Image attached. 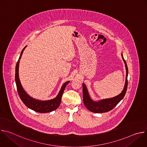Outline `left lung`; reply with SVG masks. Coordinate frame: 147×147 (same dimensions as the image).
Wrapping results in <instances>:
<instances>
[{
    "label": "left lung",
    "mask_w": 147,
    "mask_h": 147,
    "mask_svg": "<svg viewBox=\"0 0 147 147\" xmlns=\"http://www.w3.org/2000/svg\"><path fill=\"white\" fill-rule=\"evenodd\" d=\"M121 57L125 64V70H126V76H125V84L124 88L121 92L118 95L113 98L103 99L97 101H95L91 98L88 89L84 83H82V94H83V102L86 107L91 112L94 113H105L107 112L112 109H113L120 101L124 98L127 88V76H128V67L127 63L124 59L123 54L121 53Z\"/></svg>",
    "instance_id": "8db88e82"
}]
</instances>
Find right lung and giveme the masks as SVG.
<instances>
[{
    "mask_svg": "<svg viewBox=\"0 0 147 147\" xmlns=\"http://www.w3.org/2000/svg\"><path fill=\"white\" fill-rule=\"evenodd\" d=\"M26 47L24 48L22 52H21L20 56L18 60V61L17 63L16 66L15 81H16L17 89L19 96L27 107H28V108L35 112L42 113L52 112L56 110V109H57L58 107H59L61 102L63 93L66 86L68 84L70 81L65 82L62 85L58 94L55 98L53 99L45 100H41L33 98L31 96H30L24 90L22 84H21L20 78H19V74H18L20 60L21 59V57H22L23 53L25 48H26Z\"/></svg>",
    "mask_w": 147,
    "mask_h": 147,
    "instance_id": "right-lung-1",
    "label": "right lung"
}]
</instances>
